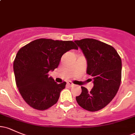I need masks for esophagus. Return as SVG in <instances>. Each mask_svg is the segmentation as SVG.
<instances>
[{"instance_id":"34e87169","label":"esophagus","mask_w":135,"mask_h":135,"mask_svg":"<svg viewBox=\"0 0 135 135\" xmlns=\"http://www.w3.org/2000/svg\"><path fill=\"white\" fill-rule=\"evenodd\" d=\"M67 84L69 85V86H70V87H73V86H74V84H73L71 81H69V82H67Z\"/></svg>"}]
</instances>
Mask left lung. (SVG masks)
Masks as SVG:
<instances>
[{
	"mask_svg": "<svg viewBox=\"0 0 135 135\" xmlns=\"http://www.w3.org/2000/svg\"><path fill=\"white\" fill-rule=\"evenodd\" d=\"M74 42L86 58V73L93 77L94 84L90 91L82 86L77 102L84 109L95 112L107 106L118 91L121 81V59L112 46L98 40L84 38Z\"/></svg>",
	"mask_w": 135,
	"mask_h": 135,
	"instance_id": "obj_1",
	"label": "left lung"
}]
</instances>
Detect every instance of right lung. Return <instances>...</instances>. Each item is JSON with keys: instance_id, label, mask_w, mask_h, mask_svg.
I'll list each match as a JSON object with an SVG mask.
<instances>
[{"instance_id": "1", "label": "right lung", "mask_w": 135, "mask_h": 135, "mask_svg": "<svg viewBox=\"0 0 135 135\" xmlns=\"http://www.w3.org/2000/svg\"><path fill=\"white\" fill-rule=\"evenodd\" d=\"M71 49H78L73 41L39 38L17 52L13 64L16 86L32 108L44 110L58 102L66 82L57 84L48 72L56 69L63 54Z\"/></svg>"}]
</instances>
